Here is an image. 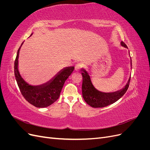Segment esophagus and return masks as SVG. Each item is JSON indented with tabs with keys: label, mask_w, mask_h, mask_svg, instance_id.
Listing matches in <instances>:
<instances>
[{
	"label": "esophagus",
	"mask_w": 150,
	"mask_h": 150,
	"mask_svg": "<svg viewBox=\"0 0 150 150\" xmlns=\"http://www.w3.org/2000/svg\"><path fill=\"white\" fill-rule=\"evenodd\" d=\"M83 67V65L80 64V63H78V64H77L75 66V71H79L81 69V67Z\"/></svg>",
	"instance_id": "1"
}]
</instances>
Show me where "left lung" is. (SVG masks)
I'll return each mask as SVG.
<instances>
[{
  "label": "left lung",
  "mask_w": 150,
  "mask_h": 150,
  "mask_svg": "<svg viewBox=\"0 0 150 150\" xmlns=\"http://www.w3.org/2000/svg\"><path fill=\"white\" fill-rule=\"evenodd\" d=\"M121 44L122 46L127 47V46L124 42L122 41ZM131 65L132 66L131 62ZM81 71H83L81 72L83 76V97L86 103L93 108H104L110 105L120 99L126 93L128 89L131 77L128 81V83L126 84L122 89L118 91L110 93L100 92L93 86L91 81L90 76L87 71L83 69H81Z\"/></svg>",
  "instance_id": "obj_1"
}]
</instances>
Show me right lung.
Segmentation results:
<instances>
[{"label": "right lung", "instance_id": "obj_1", "mask_svg": "<svg viewBox=\"0 0 150 150\" xmlns=\"http://www.w3.org/2000/svg\"><path fill=\"white\" fill-rule=\"evenodd\" d=\"M23 43L24 42L18 49L14 62V74L17 85L22 96L32 105L37 108L47 107L56 101L59 97L65 81L74 71V67L64 68L46 84L40 86L29 85L22 78L18 70V58L20 49Z\"/></svg>", "mask_w": 150, "mask_h": 150}]
</instances>
